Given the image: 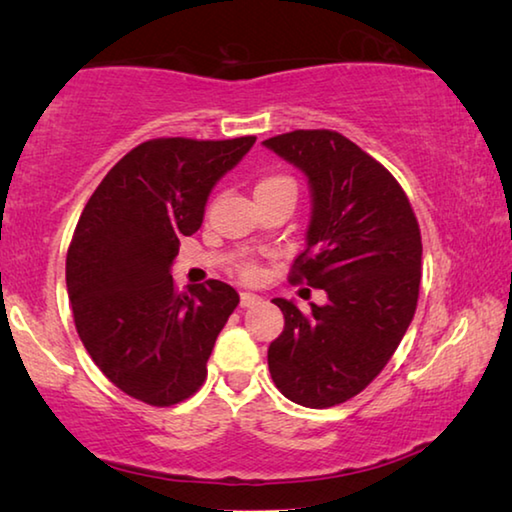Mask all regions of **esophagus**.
<instances>
[{
	"instance_id": "34e87169",
	"label": "esophagus",
	"mask_w": 512,
	"mask_h": 512,
	"mask_svg": "<svg viewBox=\"0 0 512 512\" xmlns=\"http://www.w3.org/2000/svg\"><path fill=\"white\" fill-rule=\"evenodd\" d=\"M259 302H262V296H257V293H241V307H255Z\"/></svg>"
}]
</instances>
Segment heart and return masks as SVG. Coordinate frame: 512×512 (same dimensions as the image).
Here are the masks:
<instances>
[{
	"mask_svg": "<svg viewBox=\"0 0 512 512\" xmlns=\"http://www.w3.org/2000/svg\"><path fill=\"white\" fill-rule=\"evenodd\" d=\"M277 189H287V192L296 194V183H293V178L284 176V173H271V176H264L262 180H259L257 187H255V194H259V192H277ZM255 275H257V268L248 266L246 277H255Z\"/></svg>",
	"mask_w": 512,
	"mask_h": 512,
	"instance_id": "1",
	"label": "heart"
}]
</instances>
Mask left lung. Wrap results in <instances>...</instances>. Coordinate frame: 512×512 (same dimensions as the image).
Wrapping results in <instances>:
<instances>
[{
	"mask_svg": "<svg viewBox=\"0 0 512 512\" xmlns=\"http://www.w3.org/2000/svg\"><path fill=\"white\" fill-rule=\"evenodd\" d=\"M266 149L305 173L311 189L307 248L291 280L327 293L300 311L275 298L284 329L268 370L291 402L327 409L359 395L409 329L420 293L422 239L400 183L336 131H293Z\"/></svg>",
	"mask_w": 512,
	"mask_h": 512,
	"instance_id": "obj_1",
	"label": "left lung"
}]
</instances>
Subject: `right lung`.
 Masks as SVG:
<instances>
[{
  "label": "right lung",
  "mask_w": 512,
  "mask_h": 512,
  "mask_svg": "<svg viewBox=\"0 0 512 512\" xmlns=\"http://www.w3.org/2000/svg\"><path fill=\"white\" fill-rule=\"evenodd\" d=\"M255 137L142 142L94 189L67 250L76 332L119 391L151 406L203 386L216 336L239 305L230 284L173 287L180 239L201 228L214 185Z\"/></svg>",
  "instance_id": "right-lung-1"
}]
</instances>
